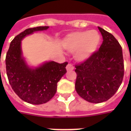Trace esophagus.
Wrapping results in <instances>:
<instances>
[{"instance_id":"34e87169","label":"esophagus","mask_w":131,"mask_h":131,"mask_svg":"<svg viewBox=\"0 0 131 131\" xmlns=\"http://www.w3.org/2000/svg\"><path fill=\"white\" fill-rule=\"evenodd\" d=\"M66 69H67V71H73V70L74 69V67L71 64H67V66Z\"/></svg>"}]
</instances>
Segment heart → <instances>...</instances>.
Here are the masks:
<instances>
[{
	"instance_id": "obj_1",
	"label": "heart",
	"mask_w": 131,
	"mask_h": 131,
	"mask_svg": "<svg viewBox=\"0 0 131 131\" xmlns=\"http://www.w3.org/2000/svg\"><path fill=\"white\" fill-rule=\"evenodd\" d=\"M101 37L95 30L75 31L68 34L64 39L63 45L68 51L74 53L76 61L84 62L96 52Z\"/></svg>"
}]
</instances>
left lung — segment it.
Listing matches in <instances>:
<instances>
[{"instance_id":"left-lung-1","label":"left lung","mask_w":131,"mask_h":131,"mask_svg":"<svg viewBox=\"0 0 131 131\" xmlns=\"http://www.w3.org/2000/svg\"><path fill=\"white\" fill-rule=\"evenodd\" d=\"M103 37L99 50L87 61L75 66V90L90 103H99L114 95L124 77V60L120 43L112 35L98 27Z\"/></svg>"}]
</instances>
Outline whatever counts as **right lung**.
<instances>
[{
    "label": "right lung",
    "instance_id": "right-lung-1",
    "mask_svg": "<svg viewBox=\"0 0 131 131\" xmlns=\"http://www.w3.org/2000/svg\"><path fill=\"white\" fill-rule=\"evenodd\" d=\"M48 28L49 26H38L25 30L11 42L6 56V71L12 89L24 101L33 105L51 100L57 90V83L67 73V62L59 64L47 61L32 67L24 57L21 41L35 32Z\"/></svg>",
    "mask_w": 131,
    "mask_h": 131
}]
</instances>
